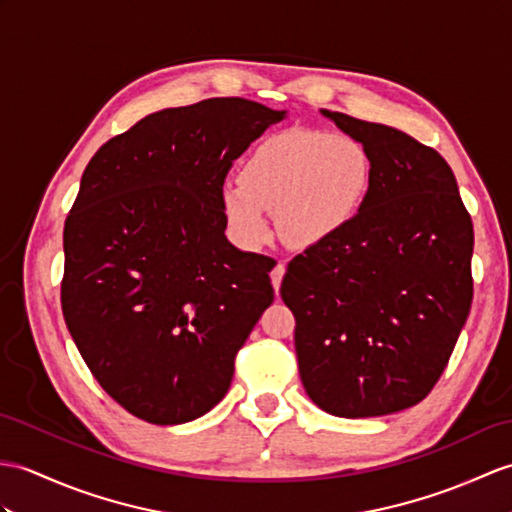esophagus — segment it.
I'll return each mask as SVG.
<instances>
[{
  "label": "esophagus",
  "mask_w": 512,
  "mask_h": 512,
  "mask_svg": "<svg viewBox=\"0 0 512 512\" xmlns=\"http://www.w3.org/2000/svg\"><path fill=\"white\" fill-rule=\"evenodd\" d=\"M283 275H285V264H283V261H279V264L272 268V272H270V279H272V285H275V292L277 294H279V288H281Z\"/></svg>",
  "instance_id": "34e87169"
}]
</instances>
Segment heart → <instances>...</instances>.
Masks as SVG:
<instances>
[{
    "label": "heart",
    "instance_id": "heart-1",
    "mask_svg": "<svg viewBox=\"0 0 512 512\" xmlns=\"http://www.w3.org/2000/svg\"><path fill=\"white\" fill-rule=\"evenodd\" d=\"M373 181V161L358 139L290 128L248 154L240 181L222 187V211L246 246L268 231L275 211L281 240L310 248L334 240L358 216Z\"/></svg>",
    "mask_w": 512,
    "mask_h": 512
}]
</instances>
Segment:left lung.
I'll return each mask as SVG.
<instances>
[{
	"instance_id": "1",
	"label": "left lung",
	"mask_w": 512,
	"mask_h": 512,
	"mask_svg": "<svg viewBox=\"0 0 512 512\" xmlns=\"http://www.w3.org/2000/svg\"><path fill=\"white\" fill-rule=\"evenodd\" d=\"M371 154L373 181L338 237L281 281L305 392L344 419L417 406L443 375L473 299V224L456 176L401 130L320 111Z\"/></svg>"
}]
</instances>
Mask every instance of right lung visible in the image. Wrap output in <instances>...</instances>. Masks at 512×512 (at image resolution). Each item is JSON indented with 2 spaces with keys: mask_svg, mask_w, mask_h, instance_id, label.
Returning <instances> with one entry per match:
<instances>
[{
  "mask_svg": "<svg viewBox=\"0 0 512 512\" xmlns=\"http://www.w3.org/2000/svg\"><path fill=\"white\" fill-rule=\"evenodd\" d=\"M285 111L244 98L163 109L106 141L65 231L63 316L98 384L137 419L194 421L275 299L268 257L235 248L222 185Z\"/></svg>",
  "mask_w": 512,
  "mask_h": 512,
  "instance_id": "right-lung-1",
  "label": "right lung"
}]
</instances>
